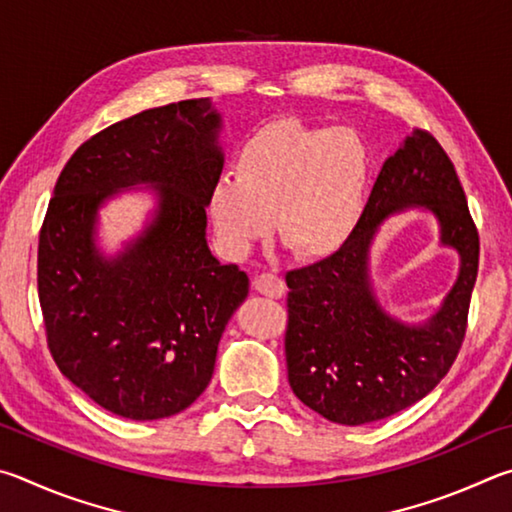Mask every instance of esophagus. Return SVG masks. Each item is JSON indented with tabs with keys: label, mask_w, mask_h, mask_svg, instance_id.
Instances as JSON below:
<instances>
[{
	"label": "esophagus",
	"mask_w": 512,
	"mask_h": 512,
	"mask_svg": "<svg viewBox=\"0 0 512 512\" xmlns=\"http://www.w3.org/2000/svg\"><path fill=\"white\" fill-rule=\"evenodd\" d=\"M254 290L258 294H263V297L281 299L285 294V283H283L281 276H276L272 272H263L254 279Z\"/></svg>",
	"instance_id": "esophagus-1"
}]
</instances>
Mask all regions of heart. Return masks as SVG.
I'll return each mask as SVG.
<instances>
[{"instance_id":"obj_1","label":"heart","mask_w":512,"mask_h":512,"mask_svg":"<svg viewBox=\"0 0 512 512\" xmlns=\"http://www.w3.org/2000/svg\"><path fill=\"white\" fill-rule=\"evenodd\" d=\"M373 184V150L355 128L301 119L261 125L209 193L213 229L229 254L247 251L272 231L303 261L337 254L360 224Z\"/></svg>"}]
</instances>
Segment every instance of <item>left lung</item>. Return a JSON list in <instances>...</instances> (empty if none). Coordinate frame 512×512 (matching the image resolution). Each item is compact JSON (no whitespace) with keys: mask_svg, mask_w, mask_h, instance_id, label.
<instances>
[{"mask_svg":"<svg viewBox=\"0 0 512 512\" xmlns=\"http://www.w3.org/2000/svg\"><path fill=\"white\" fill-rule=\"evenodd\" d=\"M432 212L460 274L423 322L393 318L370 279V247L384 219ZM479 270V233L454 164L432 134H407L384 161L351 240L310 267L288 272V380L303 405L337 425H366L423 400L459 355Z\"/></svg>","mask_w":512,"mask_h":512,"instance_id":"obj_1","label":"left lung"}]
</instances>
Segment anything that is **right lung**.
Instances as JSON below:
<instances>
[{
	"mask_svg": "<svg viewBox=\"0 0 512 512\" xmlns=\"http://www.w3.org/2000/svg\"><path fill=\"white\" fill-rule=\"evenodd\" d=\"M220 130L209 98L152 107L85 141L53 188L38 247L49 351L69 382L121 418L191 407L249 294V276L206 242ZM137 187L156 206L138 236L107 255L97 245L100 209Z\"/></svg>",
	"mask_w": 512,
	"mask_h": 512,
	"instance_id": "add662e5",
	"label": "right lung"
}]
</instances>
